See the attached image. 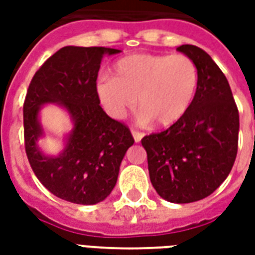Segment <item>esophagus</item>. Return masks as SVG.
I'll return each instance as SVG.
<instances>
[{
  "instance_id": "34e87169",
  "label": "esophagus",
  "mask_w": 255,
  "mask_h": 255,
  "mask_svg": "<svg viewBox=\"0 0 255 255\" xmlns=\"http://www.w3.org/2000/svg\"><path fill=\"white\" fill-rule=\"evenodd\" d=\"M132 136H133V139H135V142H140V139L143 138L144 133L140 132V131H138V129H132Z\"/></svg>"
}]
</instances>
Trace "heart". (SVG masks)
Wrapping results in <instances>:
<instances>
[{
  "instance_id": "b5f03b06",
  "label": "heart",
  "mask_w": 255,
  "mask_h": 255,
  "mask_svg": "<svg viewBox=\"0 0 255 255\" xmlns=\"http://www.w3.org/2000/svg\"><path fill=\"white\" fill-rule=\"evenodd\" d=\"M198 83L197 64L186 54L138 53L116 61L113 78H101L97 93L113 116H124L138 98L143 120L169 127L188 112Z\"/></svg>"
}]
</instances>
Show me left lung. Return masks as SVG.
<instances>
[{"label": "left lung", "instance_id": "obj_1", "mask_svg": "<svg viewBox=\"0 0 255 255\" xmlns=\"http://www.w3.org/2000/svg\"><path fill=\"white\" fill-rule=\"evenodd\" d=\"M177 50L197 64V94L179 122L146 135L142 146L158 195L190 203L209 197L230 175L238 153L239 112L228 80L208 53L194 45Z\"/></svg>", "mask_w": 255, "mask_h": 255}]
</instances>
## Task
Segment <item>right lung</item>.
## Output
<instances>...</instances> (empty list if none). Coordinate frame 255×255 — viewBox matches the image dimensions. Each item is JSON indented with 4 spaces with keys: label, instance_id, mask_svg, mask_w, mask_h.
Masks as SVG:
<instances>
[{
    "label": "right lung",
    "instance_id": "right-lung-1",
    "mask_svg": "<svg viewBox=\"0 0 255 255\" xmlns=\"http://www.w3.org/2000/svg\"><path fill=\"white\" fill-rule=\"evenodd\" d=\"M112 47L65 46L42 64L31 80L24 105V146L38 180L64 201L94 205L112 192L132 133L124 123L106 115L100 106L97 78L104 54ZM57 102L74 119L67 147L58 157H46L36 147L41 130L39 106Z\"/></svg>",
    "mask_w": 255,
    "mask_h": 255
}]
</instances>
